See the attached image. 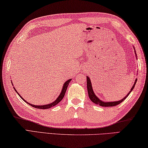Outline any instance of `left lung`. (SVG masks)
Listing matches in <instances>:
<instances>
[{
    "mask_svg": "<svg viewBox=\"0 0 148 148\" xmlns=\"http://www.w3.org/2000/svg\"><path fill=\"white\" fill-rule=\"evenodd\" d=\"M133 48H134V50H135V53L136 58L137 59V56H136V51H135V47H133ZM136 81H137V79H135V83H134L133 87H131L130 92H129L127 95H126L124 98H123L122 100H119V101H103L101 100L99 98H98V96H96V95H95V93L94 92V90H93V88H92V83H91L90 79L89 78V77L87 76V91H88V97H89V98L90 99V100L92 101L93 103H95V104L99 105V106H102V107H112V106H117V105L120 104L121 102H122L123 100H125V99L127 98V96H129V95H130V94L131 92V91L133 90L134 87H135V84H136Z\"/></svg>",
    "mask_w": 148,
    "mask_h": 148,
    "instance_id": "1",
    "label": "left lung"
}]
</instances>
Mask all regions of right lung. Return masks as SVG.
Returning <instances> with one entry per match:
<instances>
[{"label": "right lung", "instance_id": "1", "mask_svg": "<svg viewBox=\"0 0 148 148\" xmlns=\"http://www.w3.org/2000/svg\"><path fill=\"white\" fill-rule=\"evenodd\" d=\"M71 80H72V79H69L67 80V81H66L65 83H64L63 86V87H62V89H61V92H60V95L58 96V97L57 98H56V100H55L54 101H52V103H48V104H45V105H42V106H36V105H34V104H32V103H28V101H26L25 100V99H24V98L22 97V96H21L20 95L19 93L17 92V90H16V88H15L14 87H13V88H14V90H15V92L18 94V96H19L20 97H21V98H22V100H23L24 101H25L26 103H28V104L29 105V106H32V107H35V108H37V109H46L51 108V107H53V106H56V105H57L58 103H60V102L61 100H62V99L63 98L64 96H65V95L66 88H67V87H68V85H69V83L71 82ZM11 82H12V81H11ZM12 85H13V83H12Z\"/></svg>", "mask_w": 148, "mask_h": 148}]
</instances>
